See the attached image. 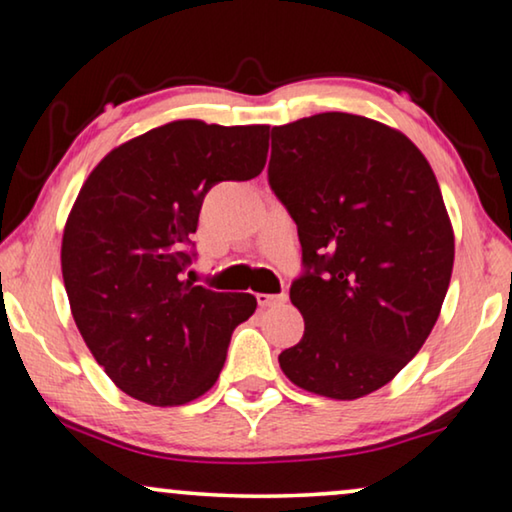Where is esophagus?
I'll return each instance as SVG.
<instances>
[{"mask_svg": "<svg viewBox=\"0 0 512 512\" xmlns=\"http://www.w3.org/2000/svg\"><path fill=\"white\" fill-rule=\"evenodd\" d=\"M258 305L261 307H275L282 305L286 300V293H258Z\"/></svg>", "mask_w": 512, "mask_h": 512, "instance_id": "34e87169", "label": "esophagus"}]
</instances>
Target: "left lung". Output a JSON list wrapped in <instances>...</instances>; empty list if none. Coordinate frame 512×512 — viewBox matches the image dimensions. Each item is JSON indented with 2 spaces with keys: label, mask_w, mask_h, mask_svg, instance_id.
Returning a JSON list of instances; mask_svg holds the SVG:
<instances>
[{
  "label": "left lung",
  "mask_w": 512,
  "mask_h": 512,
  "mask_svg": "<svg viewBox=\"0 0 512 512\" xmlns=\"http://www.w3.org/2000/svg\"><path fill=\"white\" fill-rule=\"evenodd\" d=\"M268 181L298 226L305 319L279 354L296 387L354 401L394 380L436 326L454 233L424 153L366 116L326 111L272 128Z\"/></svg>",
  "instance_id": "8db88e82"
}]
</instances>
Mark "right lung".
I'll list each match as a JSON object with an SVG mask.
<instances>
[{"label":"right lung","mask_w":512,"mask_h":512,"mask_svg":"<svg viewBox=\"0 0 512 512\" xmlns=\"http://www.w3.org/2000/svg\"><path fill=\"white\" fill-rule=\"evenodd\" d=\"M270 125L172 121L104 156L62 235V279L83 342L125 394L184 405L219 380L251 293L184 277L202 200L219 181L263 172Z\"/></svg>","instance_id":"right-lung-1"}]
</instances>
